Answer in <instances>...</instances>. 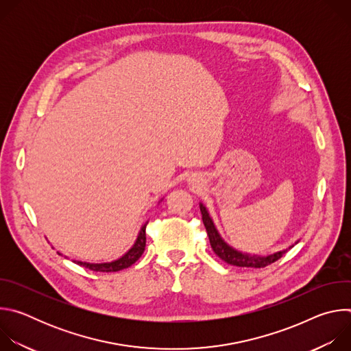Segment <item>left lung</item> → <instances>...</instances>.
Segmentation results:
<instances>
[{
  "mask_svg": "<svg viewBox=\"0 0 351 351\" xmlns=\"http://www.w3.org/2000/svg\"><path fill=\"white\" fill-rule=\"evenodd\" d=\"M199 211H202L203 215V222L204 226L207 229L208 233V239L211 243V247L214 250V253L225 263L234 265V267H243V268H264L275 261H278L287 250H290L291 247H294V244H297L300 240H295L294 244H290L289 247L283 248V250H278V252L274 253H268V254H252V253H243L240 250L232 247L229 243H226L223 240V237L221 236V233L218 232L207 207L199 203Z\"/></svg>",
  "mask_w": 351,
  "mask_h": 351,
  "instance_id": "1",
  "label": "left lung"
}]
</instances>
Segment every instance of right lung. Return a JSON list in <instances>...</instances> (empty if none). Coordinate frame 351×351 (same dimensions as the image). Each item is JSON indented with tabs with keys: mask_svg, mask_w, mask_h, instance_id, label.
Returning <instances> with one entry per match:
<instances>
[{
	"mask_svg": "<svg viewBox=\"0 0 351 351\" xmlns=\"http://www.w3.org/2000/svg\"><path fill=\"white\" fill-rule=\"evenodd\" d=\"M160 202H162V198L160 199ZM148 222H144L137 233V237L133 243V245L128 250V252L121 256L117 260H112V261H106V263H88V261H80V260H73L75 264L80 265V267H84L87 269H91V271H95V272H118L121 269H125V268H129L130 265H133L143 254L144 252V247H145V226H147ZM60 256H62V253L57 252ZM65 258H68L65 256Z\"/></svg>",
	"mask_w": 351,
	"mask_h": 351,
	"instance_id": "right-lung-1",
	"label": "right lung"
}]
</instances>
